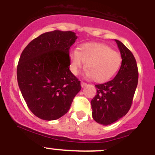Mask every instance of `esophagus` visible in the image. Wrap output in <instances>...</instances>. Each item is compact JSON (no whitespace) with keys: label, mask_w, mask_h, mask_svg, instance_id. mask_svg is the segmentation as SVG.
Here are the masks:
<instances>
[{"label":"esophagus","mask_w":155,"mask_h":155,"mask_svg":"<svg viewBox=\"0 0 155 155\" xmlns=\"http://www.w3.org/2000/svg\"><path fill=\"white\" fill-rule=\"evenodd\" d=\"M81 87H85V86L87 85V84H86L85 82H84V81H81Z\"/></svg>","instance_id":"obj_1"}]
</instances>
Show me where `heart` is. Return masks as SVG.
Wrapping results in <instances>:
<instances>
[{"mask_svg":"<svg viewBox=\"0 0 155 155\" xmlns=\"http://www.w3.org/2000/svg\"><path fill=\"white\" fill-rule=\"evenodd\" d=\"M70 68L78 74L86 62L87 75L95 82H105L112 78L118 71L122 63L121 55L110 46L98 42L81 44L78 50L69 53Z\"/></svg>","mask_w":155,"mask_h":155,"instance_id":"b5f03b06","label":"heart"}]
</instances>
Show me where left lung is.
I'll return each instance as SVG.
<instances>
[{
  "label": "left lung",
  "mask_w": 155,
  "mask_h": 155,
  "mask_svg": "<svg viewBox=\"0 0 155 155\" xmlns=\"http://www.w3.org/2000/svg\"><path fill=\"white\" fill-rule=\"evenodd\" d=\"M115 41L121 53L120 69L113 80L95 85L97 94L91 102L93 119L104 126L113 124L128 113L138 83L135 57L120 41Z\"/></svg>",
  "instance_id": "obj_1"
}]
</instances>
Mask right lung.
I'll return each instance as SVG.
<instances>
[{
  "label": "right lung",
  "instance_id": "right-lung-1",
  "mask_svg": "<svg viewBox=\"0 0 155 155\" xmlns=\"http://www.w3.org/2000/svg\"><path fill=\"white\" fill-rule=\"evenodd\" d=\"M77 38L71 31L45 32L31 40L19 58V88L28 109L42 120L65 115L81 89V81L69 69V50Z\"/></svg>",
  "mask_w": 155,
  "mask_h": 155
}]
</instances>
